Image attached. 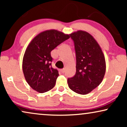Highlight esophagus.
<instances>
[{
    "label": "esophagus",
    "instance_id": "esophagus-1",
    "mask_svg": "<svg viewBox=\"0 0 127 127\" xmlns=\"http://www.w3.org/2000/svg\"><path fill=\"white\" fill-rule=\"evenodd\" d=\"M61 72H62V73H64L65 72V68L62 69L61 70Z\"/></svg>",
    "mask_w": 127,
    "mask_h": 127
}]
</instances>
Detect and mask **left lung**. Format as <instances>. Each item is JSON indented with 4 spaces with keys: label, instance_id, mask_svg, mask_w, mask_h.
<instances>
[{
    "label": "left lung",
    "instance_id": "left-lung-1",
    "mask_svg": "<svg viewBox=\"0 0 127 127\" xmlns=\"http://www.w3.org/2000/svg\"><path fill=\"white\" fill-rule=\"evenodd\" d=\"M76 57V72L67 79L69 87L79 94H88L103 80L106 71L105 57L93 36L83 31L72 33Z\"/></svg>",
    "mask_w": 127,
    "mask_h": 127
}]
</instances>
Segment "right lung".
Wrapping results in <instances>:
<instances>
[{
  "label": "right lung",
  "instance_id": "obj_1",
  "mask_svg": "<svg viewBox=\"0 0 127 127\" xmlns=\"http://www.w3.org/2000/svg\"><path fill=\"white\" fill-rule=\"evenodd\" d=\"M69 37L58 31H46L36 36L28 46L22 69L27 83L35 91L44 93L55 86L59 73L51 66V52Z\"/></svg>",
  "mask_w": 127,
  "mask_h": 127
}]
</instances>
